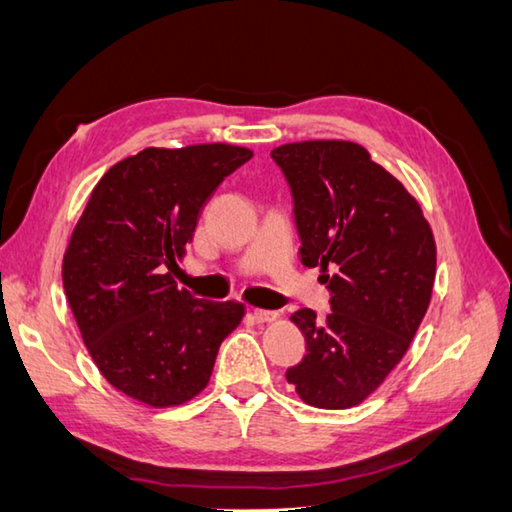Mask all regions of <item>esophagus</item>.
Here are the masks:
<instances>
[{"label": "esophagus", "mask_w": 512, "mask_h": 512, "mask_svg": "<svg viewBox=\"0 0 512 512\" xmlns=\"http://www.w3.org/2000/svg\"><path fill=\"white\" fill-rule=\"evenodd\" d=\"M253 318L257 322H273L277 320V311H264V309H253Z\"/></svg>", "instance_id": "obj_1"}]
</instances>
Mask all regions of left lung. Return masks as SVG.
Returning a JSON list of instances; mask_svg holds the SVG:
<instances>
[{"mask_svg": "<svg viewBox=\"0 0 512 512\" xmlns=\"http://www.w3.org/2000/svg\"><path fill=\"white\" fill-rule=\"evenodd\" d=\"M304 266L322 268L324 320L300 309L302 362L286 369L304 403L347 410L374 392L414 338L432 297L436 246L416 199L349 141L275 147Z\"/></svg>", "mask_w": 512, "mask_h": 512, "instance_id": "8db88e82", "label": "left lung"}]
</instances>
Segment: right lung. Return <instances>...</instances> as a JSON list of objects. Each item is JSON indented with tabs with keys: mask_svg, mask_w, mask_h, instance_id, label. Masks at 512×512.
<instances>
[{
	"mask_svg": "<svg viewBox=\"0 0 512 512\" xmlns=\"http://www.w3.org/2000/svg\"><path fill=\"white\" fill-rule=\"evenodd\" d=\"M250 159V150L221 143L145 147L91 192L62 284L91 358L118 392L170 407L208 385L244 304L179 291L172 271L212 192Z\"/></svg>",
	"mask_w": 512,
	"mask_h": 512,
	"instance_id": "1",
	"label": "right lung"
}]
</instances>
